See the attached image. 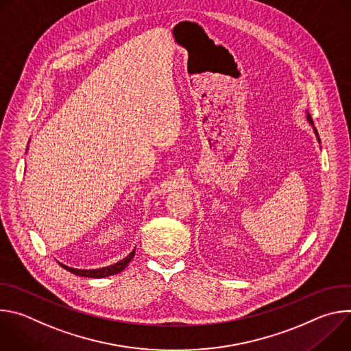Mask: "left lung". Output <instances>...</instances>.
<instances>
[{"instance_id":"obj_1","label":"left lung","mask_w":351,"mask_h":351,"mask_svg":"<svg viewBox=\"0 0 351 351\" xmlns=\"http://www.w3.org/2000/svg\"><path fill=\"white\" fill-rule=\"evenodd\" d=\"M307 119H308V122L313 125V128H314V122H313V118H311V115L310 114H307ZM314 130H315V134H317V137H318V132H317V129L314 128ZM318 140H319V137H318Z\"/></svg>"}]
</instances>
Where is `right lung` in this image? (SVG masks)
<instances>
[{"instance_id": "1", "label": "right lung", "mask_w": 351, "mask_h": 351, "mask_svg": "<svg viewBox=\"0 0 351 351\" xmlns=\"http://www.w3.org/2000/svg\"><path fill=\"white\" fill-rule=\"evenodd\" d=\"M134 253H136V248L133 250V252L126 258L121 260L119 263H117L114 265H110V267H106V268H99V269H76V268L66 267L64 264H60V265L62 268H65L66 271H69L71 274L77 275V276H84V278H107V276H111V275L122 272L128 267V264L133 260Z\"/></svg>"}]
</instances>
